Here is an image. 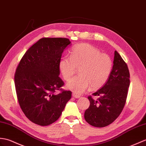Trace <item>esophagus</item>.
I'll return each mask as SVG.
<instances>
[{"instance_id":"obj_1","label":"esophagus","mask_w":146,"mask_h":146,"mask_svg":"<svg viewBox=\"0 0 146 146\" xmlns=\"http://www.w3.org/2000/svg\"><path fill=\"white\" fill-rule=\"evenodd\" d=\"M72 96L73 97H74V98H80V96L79 95H77V94H76L75 93H73L72 94Z\"/></svg>"}]
</instances>
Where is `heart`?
<instances>
[{
	"mask_svg": "<svg viewBox=\"0 0 146 146\" xmlns=\"http://www.w3.org/2000/svg\"><path fill=\"white\" fill-rule=\"evenodd\" d=\"M78 67L80 75L71 80L66 88L81 94L90 86L98 88L106 82L113 69V62L109 55L96 47L82 43L73 47L70 56H63L59 62V70L66 81L71 79Z\"/></svg>",
	"mask_w": 146,
	"mask_h": 146,
	"instance_id": "obj_1",
	"label": "heart"
}]
</instances>
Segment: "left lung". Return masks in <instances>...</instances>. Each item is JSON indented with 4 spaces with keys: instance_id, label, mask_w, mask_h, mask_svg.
<instances>
[{
    "instance_id": "obj_1",
    "label": "left lung",
    "mask_w": 146,
    "mask_h": 146,
    "mask_svg": "<svg viewBox=\"0 0 146 146\" xmlns=\"http://www.w3.org/2000/svg\"><path fill=\"white\" fill-rule=\"evenodd\" d=\"M129 72L127 64L117 52H114L113 66L103 86L93 94L97 100L88 97L90 105L84 112V119L91 126H107L116 120L126 103L129 87Z\"/></svg>"
}]
</instances>
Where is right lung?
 Wrapping results in <instances>:
<instances>
[{
	"label": "right lung",
	"mask_w": 146,
	"mask_h": 146,
	"mask_svg": "<svg viewBox=\"0 0 146 146\" xmlns=\"http://www.w3.org/2000/svg\"><path fill=\"white\" fill-rule=\"evenodd\" d=\"M71 42L65 38H43L27 51L17 68L14 81L20 106L28 119L40 126L55 122L71 98L61 90L59 62Z\"/></svg>",
	"instance_id": "1"
}]
</instances>
